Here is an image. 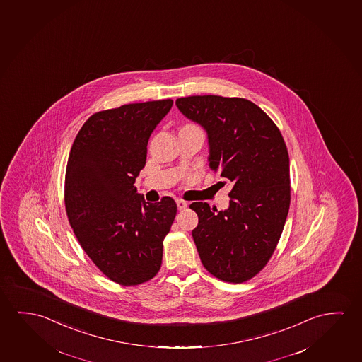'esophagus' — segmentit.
<instances>
[{
	"label": "esophagus",
	"instance_id": "obj_1",
	"mask_svg": "<svg viewBox=\"0 0 362 362\" xmlns=\"http://www.w3.org/2000/svg\"><path fill=\"white\" fill-rule=\"evenodd\" d=\"M187 202L182 201V199H177V206H178L179 211H183L187 208Z\"/></svg>",
	"mask_w": 362,
	"mask_h": 362
}]
</instances>
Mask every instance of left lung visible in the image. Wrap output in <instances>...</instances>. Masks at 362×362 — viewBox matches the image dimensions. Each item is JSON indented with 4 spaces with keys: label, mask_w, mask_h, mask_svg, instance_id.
Returning a JSON list of instances; mask_svg holds the SVG:
<instances>
[{
    "label": "left lung",
    "mask_w": 362,
    "mask_h": 362,
    "mask_svg": "<svg viewBox=\"0 0 362 362\" xmlns=\"http://www.w3.org/2000/svg\"><path fill=\"white\" fill-rule=\"evenodd\" d=\"M184 117L206 130L209 168L232 184L229 206L206 202L192 235L203 266L217 279L240 284L267 264L288 214V151L276 124L240 98L188 96L175 101Z\"/></svg>",
    "instance_id": "8db88e82"
}]
</instances>
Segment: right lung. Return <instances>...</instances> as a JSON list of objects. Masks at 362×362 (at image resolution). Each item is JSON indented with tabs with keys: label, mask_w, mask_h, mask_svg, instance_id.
I'll list each match as a JSON object with an SVG mask.
<instances>
[{
	"label": "right lung",
	"mask_w": 362,
	"mask_h": 362,
	"mask_svg": "<svg viewBox=\"0 0 362 362\" xmlns=\"http://www.w3.org/2000/svg\"><path fill=\"white\" fill-rule=\"evenodd\" d=\"M172 105L167 99L96 112L80 129L67 160L70 226L95 266L122 286L158 273L163 240L177 213L170 197L149 203L134 187L148 140Z\"/></svg>",
	"instance_id": "right-lung-1"
}]
</instances>
